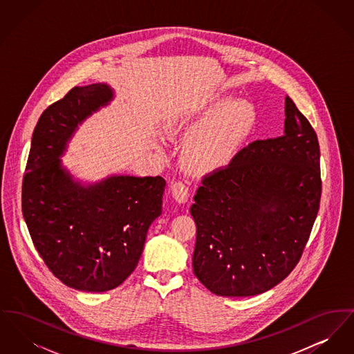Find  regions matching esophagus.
I'll return each instance as SVG.
<instances>
[{
    "mask_svg": "<svg viewBox=\"0 0 354 354\" xmlns=\"http://www.w3.org/2000/svg\"><path fill=\"white\" fill-rule=\"evenodd\" d=\"M171 191H172V196L175 198L176 202L185 203L189 196L188 187L182 182H175L171 187Z\"/></svg>",
    "mask_w": 354,
    "mask_h": 354,
    "instance_id": "1",
    "label": "esophagus"
}]
</instances>
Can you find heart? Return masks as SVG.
Wrapping results in <instances>:
<instances>
[{"instance_id": "obj_1", "label": "heart", "mask_w": 354, "mask_h": 354, "mask_svg": "<svg viewBox=\"0 0 354 354\" xmlns=\"http://www.w3.org/2000/svg\"><path fill=\"white\" fill-rule=\"evenodd\" d=\"M227 101L228 97L216 95L201 107L178 111L169 118V134L191 135L183 162L192 172L205 174L225 165L252 130L256 119L252 103L245 100Z\"/></svg>"}]
</instances>
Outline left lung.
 I'll return each mask as SVG.
<instances>
[{
  "mask_svg": "<svg viewBox=\"0 0 354 354\" xmlns=\"http://www.w3.org/2000/svg\"><path fill=\"white\" fill-rule=\"evenodd\" d=\"M286 117L284 135L254 140L205 174L189 208L194 273L215 295L267 292L303 256L320 208V146L289 97Z\"/></svg>",
  "mask_w": 354,
  "mask_h": 354,
  "instance_id": "1",
  "label": "left lung"
}]
</instances>
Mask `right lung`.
I'll return each instance as SVG.
<instances>
[{
  "label": "right lung",
  "instance_id": "1",
  "mask_svg": "<svg viewBox=\"0 0 354 354\" xmlns=\"http://www.w3.org/2000/svg\"><path fill=\"white\" fill-rule=\"evenodd\" d=\"M113 100L107 84L73 87L38 119L24 182L22 214L34 247L65 286L106 292L138 266L149 227L162 214V176H111L82 187L58 156L78 123Z\"/></svg>",
  "mask_w": 354,
  "mask_h": 354
}]
</instances>
